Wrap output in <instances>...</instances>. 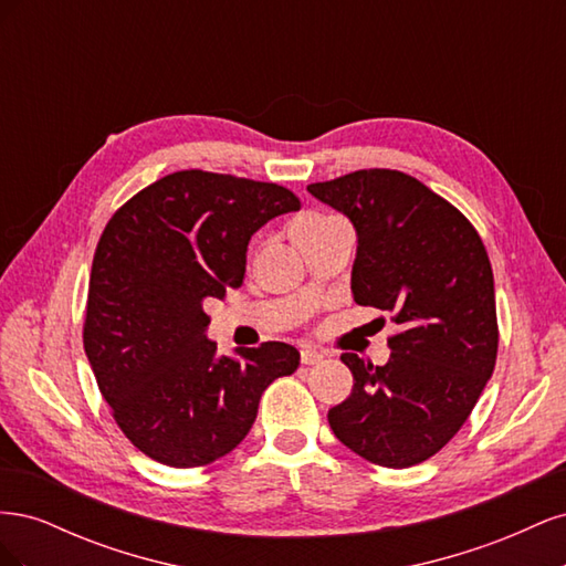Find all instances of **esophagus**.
<instances>
[{"mask_svg": "<svg viewBox=\"0 0 566 566\" xmlns=\"http://www.w3.org/2000/svg\"><path fill=\"white\" fill-rule=\"evenodd\" d=\"M300 356H302V364H306V366H314V364H321V361H323V352L312 349V347H304V349L300 352Z\"/></svg>", "mask_w": 566, "mask_h": 566, "instance_id": "esophagus-1", "label": "esophagus"}]
</instances>
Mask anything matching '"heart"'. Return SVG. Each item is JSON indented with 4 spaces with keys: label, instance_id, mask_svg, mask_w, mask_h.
I'll use <instances>...</instances> for the list:
<instances>
[{
    "label": "heart",
    "instance_id": "obj_1",
    "mask_svg": "<svg viewBox=\"0 0 566 566\" xmlns=\"http://www.w3.org/2000/svg\"><path fill=\"white\" fill-rule=\"evenodd\" d=\"M333 221H337V217H323V214H306L302 217L297 224L293 227V231H304V229H318V227H325V224H333Z\"/></svg>",
    "mask_w": 566,
    "mask_h": 566
}]
</instances>
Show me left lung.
I'll return each mask as SVG.
<instances>
[{"mask_svg": "<svg viewBox=\"0 0 566 566\" xmlns=\"http://www.w3.org/2000/svg\"><path fill=\"white\" fill-rule=\"evenodd\" d=\"M306 191L356 231L354 302L401 325L385 366L342 354L354 387L328 410L331 430L375 465H418L455 437L495 366L486 248L451 202L397 169H358Z\"/></svg>", "mask_w": 566, "mask_h": 566, "instance_id": "8db88e82", "label": "left lung"}]
</instances>
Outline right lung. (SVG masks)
Instances as JSON below:
<instances>
[{
	"mask_svg": "<svg viewBox=\"0 0 566 566\" xmlns=\"http://www.w3.org/2000/svg\"><path fill=\"white\" fill-rule=\"evenodd\" d=\"M297 210L279 184L184 169L127 200L101 233L84 352L119 430L148 458L198 468L231 453L264 389L297 370L285 342L217 354L202 310L243 285L250 238Z\"/></svg>",
	"mask_w": 566,
	"mask_h": 566,
	"instance_id": "add662e5",
	"label": "right lung"
}]
</instances>
